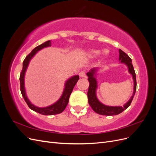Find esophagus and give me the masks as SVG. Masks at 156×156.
Returning a JSON list of instances; mask_svg holds the SVG:
<instances>
[{"label": "esophagus", "instance_id": "esophagus-1", "mask_svg": "<svg viewBox=\"0 0 156 156\" xmlns=\"http://www.w3.org/2000/svg\"><path fill=\"white\" fill-rule=\"evenodd\" d=\"M79 75L80 77H85V72L84 71H82L79 73Z\"/></svg>", "mask_w": 156, "mask_h": 156}]
</instances>
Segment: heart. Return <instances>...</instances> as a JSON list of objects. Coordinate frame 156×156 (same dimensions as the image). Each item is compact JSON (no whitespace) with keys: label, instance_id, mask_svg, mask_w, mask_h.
<instances>
[{"label":"heart","instance_id":"heart-1","mask_svg":"<svg viewBox=\"0 0 156 156\" xmlns=\"http://www.w3.org/2000/svg\"><path fill=\"white\" fill-rule=\"evenodd\" d=\"M100 53V51L97 50V49H90L88 51V54L89 55H90L91 56H95L99 55ZM108 54V51L107 49H105L103 51V55L104 56H107Z\"/></svg>","mask_w":156,"mask_h":156}]
</instances>
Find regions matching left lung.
<instances>
[{"label": "left lung", "mask_w": 156, "mask_h": 156, "mask_svg": "<svg viewBox=\"0 0 156 156\" xmlns=\"http://www.w3.org/2000/svg\"><path fill=\"white\" fill-rule=\"evenodd\" d=\"M119 60L120 62L125 64L127 67L128 68L129 73L132 75L133 79L134 81V88H133V95L129 99V100L127 101L126 104L124 105L123 107L122 106H107L104 104H103L100 101L98 100L96 96V89H97V80L95 77L96 73L98 71V68H93L91 69L90 71L87 73L88 76V80L89 81V87L87 93L88 103L90 105L93 111L96 112L98 114L101 115H106V116H113L117 115L120 114L122 112H123L124 110L128 107L131 103L133 100L134 95L136 91V74L135 72V69L133 68V64H132V60L129 56L125 53L123 51L119 49Z\"/></svg>", "instance_id": "1"}]
</instances>
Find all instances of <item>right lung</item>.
<instances>
[{"instance_id":"obj_1","label":"right lung","mask_w":156,"mask_h":156,"mask_svg":"<svg viewBox=\"0 0 156 156\" xmlns=\"http://www.w3.org/2000/svg\"><path fill=\"white\" fill-rule=\"evenodd\" d=\"M50 46H51V41L50 40L44 42V44L37 46L36 48H35L31 51V53L30 54H29L26 56V58H25L24 61H23V69H22L21 73L20 74V77L21 92L23 98H24L25 101L27 103V104L29 107L30 109L43 115H54L56 114H59V113H61L65 109V108L66 107L68 103L69 98L71 95V93L72 92V90L75 85L76 84L77 81L79 79V75H76L69 78L68 80H67V81L65 83V87H64L62 96H61L59 100L56 102H55L53 105L46 107L40 108L34 105L32 103H30V101H29V100L28 99L27 96L25 88L24 80H25V74L26 72V70L27 69L28 66H29L30 60L32 59L33 56L36 55L37 52L42 49H44V48H47V47H50Z\"/></svg>"}]
</instances>
